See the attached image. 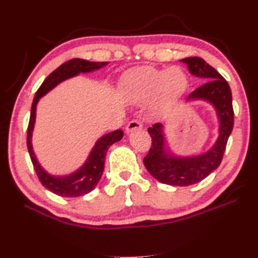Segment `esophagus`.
I'll return each instance as SVG.
<instances>
[{
	"mask_svg": "<svg viewBox=\"0 0 258 258\" xmlns=\"http://www.w3.org/2000/svg\"><path fill=\"white\" fill-rule=\"evenodd\" d=\"M142 128V123L141 121H139L137 119H133L131 120L130 123L126 126V132L130 133V132H133L135 130H141Z\"/></svg>",
	"mask_w": 258,
	"mask_h": 258,
	"instance_id": "obj_1",
	"label": "esophagus"
}]
</instances>
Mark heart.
<instances>
[{
	"instance_id": "b5f03b06",
	"label": "heart",
	"mask_w": 258,
	"mask_h": 258,
	"mask_svg": "<svg viewBox=\"0 0 258 258\" xmlns=\"http://www.w3.org/2000/svg\"><path fill=\"white\" fill-rule=\"evenodd\" d=\"M188 87V78L180 68L168 70L153 67H140L131 71L123 82V93L132 102L153 99L156 110H162L184 95Z\"/></svg>"
}]
</instances>
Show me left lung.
I'll return each instance as SVG.
<instances>
[{"label":"left lung","mask_w":258,"mask_h":258,"mask_svg":"<svg viewBox=\"0 0 258 258\" xmlns=\"http://www.w3.org/2000/svg\"><path fill=\"white\" fill-rule=\"evenodd\" d=\"M190 74L203 78L204 84L190 93L187 100L203 99L214 106L219 117V138L208 152L196 157H176L166 151L163 126L160 123L148 128L151 148L143 162L148 171L162 184L189 186L196 184L217 169L222 161L228 139L233 128V108L230 87L217 70L201 57L181 59Z\"/></svg>","instance_id":"8db88e82"}]
</instances>
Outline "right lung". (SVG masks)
<instances>
[{
    "label": "right lung",
    "mask_w": 258,
    "mask_h": 258,
    "mask_svg": "<svg viewBox=\"0 0 258 258\" xmlns=\"http://www.w3.org/2000/svg\"><path fill=\"white\" fill-rule=\"evenodd\" d=\"M105 65H107V62H89V60L82 58L70 59L58 67L45 79V81L41 83V86L37 90L34 101H32L30 119L27 131V147L31 162L43 186L49 189L51 193L63 196V198H78V196L90 193L95 188L100 180L102 172H104L107 150L111 144L118 142L123 138L124 133L120 130H116L114 132L106 134L98 140L91 153L89 154L86 163L73 174L64 177L51 176L40 167L34 151H32L31 135L36 119V107L40 98L50 91L54 87L57 86L58 83L67 80V79L76 77L79 73H88L95 71V70H99L104 68Z\"/></svg>",
    "instance_id": "obj_1"
}]
</instances>
